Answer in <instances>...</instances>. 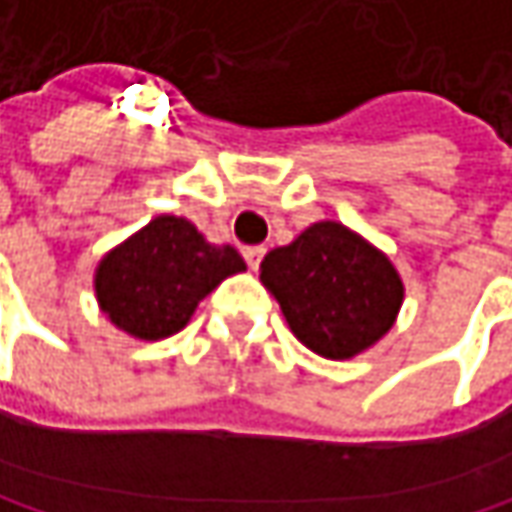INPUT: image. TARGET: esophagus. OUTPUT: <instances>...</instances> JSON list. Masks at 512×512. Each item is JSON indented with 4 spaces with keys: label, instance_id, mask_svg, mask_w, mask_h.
Here are the masks:
<instances>
[{
    "label": "esophagus",
    "instance_id": "obj_1",
    "mask_svg": "<svg viewBox=\"0 0 512 512\" xmlns=\"http://www.w3.org/2000/svg\"><path fill=\"white\" fill-rule=\"evenodd\" d=\"M266 255V249L263 246H249V249H243V257H246V263H249V269L257 272V266H260V260Z\"/></svg>",
    "mask_w": 512,
    "mask_h": 512
}]
</instances>
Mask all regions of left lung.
Segmentation results:
<instances>
[{"label":"left lung","mask_w":512,"mask_h":512,"mask_svg":"<svg viewBox=\"0 0 512 512\" xmlns=\"http://www.w3.org/2000/svg\"><path fill=\"white\" fill-rule=\"evenodd\" d=\"M290 331L328 360H349L393 328L404 284L390 257L343 222H313L260 263Z\"/></svg>","instance_id":"8db88e82"}]
</instances>
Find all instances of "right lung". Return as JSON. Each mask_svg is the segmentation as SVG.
Returning a JSON list of instances; mask_svg holds the SVG:
<instances>
[{"mask_svg": "<svg viewBox=\"0 0 512 512\" xmlns=\"http://www.w3.org/2000/svg\"><path fill=\"white\" fill-rule=\"evenodd\" d=\"M246 269L234 246H213L184 216H155L96 266V299L137 340L178 334L199 302Z\"/></svg>", "mask_w": 512, "mask_h": 512, "instance_id": "obj_1", "label": "right lung"}]
</instances>
